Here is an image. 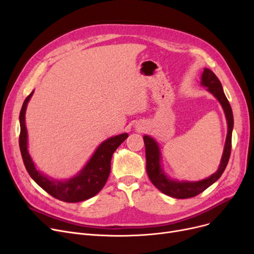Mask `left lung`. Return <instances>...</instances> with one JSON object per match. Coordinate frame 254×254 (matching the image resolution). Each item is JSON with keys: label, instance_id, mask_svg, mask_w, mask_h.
I'll return each instance as SVG.
<instances>
[{"label": "left lung", "instance_id": "1", "mask_svg": "<svg viewBox=\"0 0 254 254\" xmlns=\"http://www.w3.org/2000/svg\"><path fill=\"white\" fill-rule=\"evenodd\" d=\"M201 85L207 87V90L212 93L220 103L225 114L226 123H228V134H226L221 161L214 174L198 181H180L170 178L163 169L162 153L157 142L148 135H144L143 137L146 151V171H147L149 179L157 190L175 198H189L203 192L210 185L220 178L226 168V165L229 163L231 155L232 132L234 128V116L232 107L224 95L219 79L210 69H204L201 78Z\"/></svg>", "mask_w": 254, "mask_h": 254}]
</instances>
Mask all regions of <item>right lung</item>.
I'll return each instance as SVG.
<instances>
[{
	"label": "right lung",
	"mask_w": 254,
	"mask_h": 254,
	"mask_svg": "<svg viewBox=\"0 0 254 254\" xmlns=\"http://www.w3.org/2000/svg\"><path fill=\"white\" fill-rule=\"evenodd\" d=\"M34 90L24 100L20 114V136L19 148L26 171L32 179L53 197L66 203H77L95 196L103 188L109 177L111 170V158L114 151L127 137L124 132L103 141L93 152L85 166L74 177L58 180L49 178L37 170L28 150V130L25 126V111Z\"/></svg>",
	"instance_id": "add662e5"
}]
</instances>
